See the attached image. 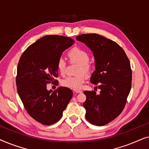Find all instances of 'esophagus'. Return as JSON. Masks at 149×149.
I'll list each match as a JSON object with an SVG mask.
<instances>
[{"label": "esophagus", "instance_id": "34e87169", "mask_svg": "<svg viewBox=\"0 0 149 149\" xmlns=\"http://www.w3.org/2000/svg\"><path fill=\"white\" fill-rule=\"evenodd\" d=\"M74 91L75 93H81L82 91L80 90V89H74Z\"/></svg>", "mask_w": 149, "mask_h": 149}]
</instances>
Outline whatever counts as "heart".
<instances>
[{
	"mask_svg": "<svg viewBox=\"0 0 149 149\" xmlns=\"http://www.w3.org/2000/svg\"><path fill=\"white\" fill-rule=\"evenodd\" d=\"M68 58L71 61L79 63V72H85L89 74L91 70V65L89 64V55L86 51L79 47H74L68 54ZM66 63L63 58H60L57 62V68L62 75L66 72ZM87 77L85 74H81L76 77H67L62 81V86L72 89H79L82 87L86 80Z\"/></svg>",
	"mask_w": 149,
	"mask_h": 149,
	"instance_id": "b5f03b06",
	"label": "heart"
}]
</instances>
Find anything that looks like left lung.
Instances as JSON below:
<instances>
[{"mask_svg":"<svg viewBox=\"0 0 149 149\" xmlns=\"http://www.w3.org/2000/svg\"><path fill=\"white\" fill-rule=\"evenodd\" d=\"M76 38L93 53L95 70L90 81L98 84L100 89V94L94 91H84L85 117L93 125H104L118 117L125 107L132 86L130 60L117 42L99 34H83Z\"/></svg>","mask_w":149,"mask_h":149,"instance_id":"1","label":"left lung"}]
</instances>
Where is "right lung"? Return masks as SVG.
<instances>
[{
  "mask_svg": "<svg viewBox=\"0 0 149 149\" xmlns=\"http://www.w3.org/2000/svg\"><path fill=\"white\" fill-rule=\"evenodd\" d=\"M73 43L72 38L66 36H45L28 47L18 62V94L28 113L43 125L58 121L72 97L68 87L52 91L47 89V85L58 77V60ZM53 83L58 84V81Z\"/></svg>",
  "mask_w": 149,
  "mask_h": 149,
  "instance_id": "add662e5",
  "label": "right lung"
}]
</instances>
